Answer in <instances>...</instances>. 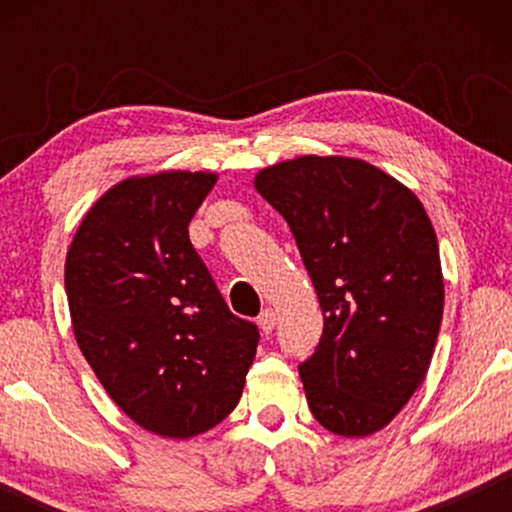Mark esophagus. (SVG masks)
<instances>
[{
  "label": "esophagus",
  "instance_id": "esophagus-1",
  "mask_svg": "<svg viewBox=\"0 0 512 512\" xmlns=\"http://www.w3.org/2000/svg\"><path fill=\"white\" fill-rule=\"evenodd\" d=\"M275 324H277V314L270 310H263L261 312V317H258V326H261V331L268 335V333H272V328H275Z\"/></svg>",
  "mask_w": 512,
  "mask_h": 512
}]
</instances>
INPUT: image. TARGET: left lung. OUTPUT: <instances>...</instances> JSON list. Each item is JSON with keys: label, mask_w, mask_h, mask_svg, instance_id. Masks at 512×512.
Here are the masks:
<instances>
[{"label": "left lung", "mask_w": 512, "mask_h": 512, "mask_svg": "<svg viewBox=\"0 0 512 512\" xmlns=\"http://www.w3.org/2000/svg\"><path fill=\"white\" fill-rule=\"evenodd\" d=\"M254 186L289 223L324 312L319 347L300 366L307 405L335 436L377 433L424 382L443 321L429 214L359 158L284 160Z\"/></svg>", "instance_id": "obj_1"}]
</instances>
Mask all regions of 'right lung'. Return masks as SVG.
<instances>
[{
    "label": "right lung",
    "mask_w": 512,
    "mask_h": 512,
    "mask_svg": "<svg viewBox=\"0 0 512 512\" xmlns=\"http://www.w3.org/2000/svg\"><path fill=\"white\" fill-rule=\"evenodd\" d=\"M219 174L167 170L111 186L65 261L76 345L142 429L186 440L240 403L258 328L235 317L188 240Z\"/></svg>",
    "instance_id": "obj_1"
}]
</instances>
